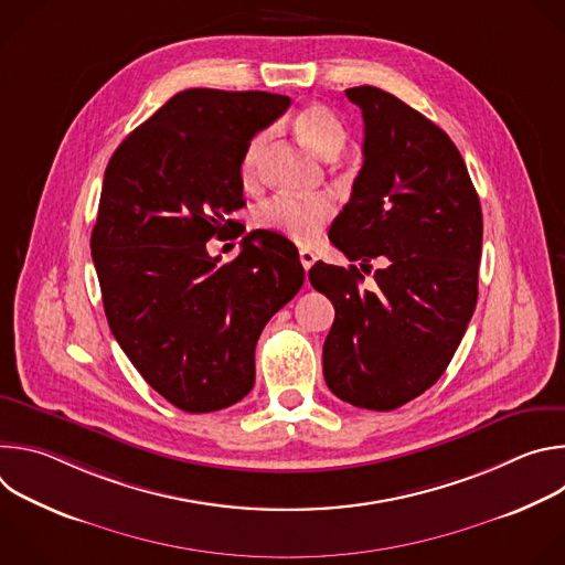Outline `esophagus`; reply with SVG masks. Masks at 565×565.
<instances>
[{
	"label": "esophagus",
	"mask_w": 565,
	"mask_h": 565,
	"mask_svg": "<svg viewBox=\"0 0 565 565\" xmlns=\"http://www.w3.org/2000/svg\"><path fill=\"white\" fill-rule=\"evenodd\" d=\"M299 262H301L303 270H310V268H312V264H315V255H312V250L301 248V250H299Z\"/></svg>",
	"instance_id": "obj_1"
}]
</instances>
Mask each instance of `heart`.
I'll return each instance as SVG.
<instances>
[{"label":"heart","mask_w":565,"mask_h":565,"mask_svg":"<svg viewBox=\"0 0 565 565\" xmlns=\"http://www.w3.org/2000/svg\"><path fill=\"white\" fill-rule=\"evenodd\" d=\"M292 127L299 140L321 158H335L347 145V131L335 114L324 105H306L292 118ZM268 142V134L259 131L250 138V142L241 156V179L244 183H255L259 177L262 156ZM335 216V203L329 196H275L266 201L257 210V225L262 230L275 232L288 241H295L299 246H308L324 232V227Z\"/></svg>","instance_id":"obj_1"}]
</instances>
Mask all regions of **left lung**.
I'll return each mask as SVG.
<instances>
[{"label":"left lung","mask_w":565,"mask_h":565,"mask_svg":"<svg viewBox=\"0 0 565 565\" xmlns=\"http://www.w3.org/2000/svg\"><path fill=\"white\" fill-rule=\"evenodd\" d=\"M362 109L364 163L329 238L351 262L382 259L362 290L351 266L317 262L315 290L335 306L324 342L329 388L360 409L391 412L451 362L478 299L482 212L465 160L429 118L377 87L347 89Z\"/></svg>","instance_id":"1"}]
</instances>
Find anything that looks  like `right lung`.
<instances>
[{"mask_svg":"<svg viewBox=\"0 0 565 565\" xmlns=\"http://www.w3.org/2000/svg\"><path fill=\"white\" fill-rule=\"evenodd\" d=\"M288 105L266 92H181L105 170L92 257L109 329L145 382L188 414L250 393L257 340L303 284L297 248L275 232H250L221 266L205 248L246 205V145Z\"/></svg>","mask_w":565,"mask_h":565,"instance_id":"add662e5","label":"right lung"}]
</instances>
